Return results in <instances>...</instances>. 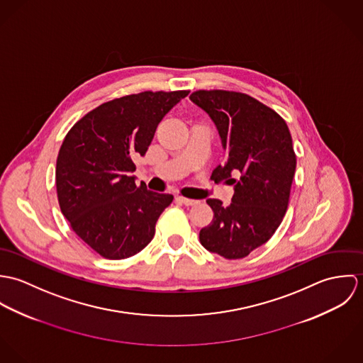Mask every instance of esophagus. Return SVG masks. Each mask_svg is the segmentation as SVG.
<instances>
[{
  "label": "esophagus",
  "mask_w": 363,
  "mask_h": 363,
  "mask_svg": "<svg viewBox=\"0 0 363 363\" xmlns=\"http://www.w3.org/2000/svg\"><path fill=\"white\" fill-rule=\"evenodd\" d=\"M177 200L182 201L184 206H196V204H199L197 200H191V199H187V197H183V196H179Z\"/></svg>",
  "instance_id": "34e87169"
}]
</instances>
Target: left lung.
I'll return each instance as SVG.
<instances>
[{"instance_id": "1", "label": "left lung", "mask_w": 363, "mask_h": 363, "mask_svg": "<svg viewBox=\"0 0 363 363\" xmlns=\"http://www.w3.org/2000/svg\"><path fill=\"white\" fill-rule=\"evenodd\" d=\"M190 98L211 116L228 151L211 180L235 184L229 207L207 200L213 218L200 242L225 259H243L271 239L288 209L296 169L292 137L275 110L246 94L200 89Z\"/></svg>"}]
</instances>
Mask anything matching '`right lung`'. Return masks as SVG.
I'll use <instances>...</instances> for the list:
<instances>
[{
  "instance_id": "obj_1",
  "label": "right lung",
  "mask_w": 363,
  "mask_h": 363,
  "mask_svg": "<svg viewBox=\"0 0 363 363\" xmlns=\"http://www.w3.org/2000/svg\"><path fill=\"white\" fill-rule=\"evenodd\" d=\"M189 91H145L98 106L67 133L55 164L57 199L71 229L104 259L140 253L173 201L140 186L133 159L145 155L164 114Z\"/></svg>"
}]
</instances>
